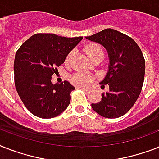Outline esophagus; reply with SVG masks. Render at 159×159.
<instances>
[{"label":"esophagus","instance_id":"obj_1","mask_svg":"<svg viewBox=\"0 0 159 159\" xmlns=\"http://www.w3.org/2000/svg\"><path fill=\"white\" fill-rule=\"evenodd\" d=\"M77 88H79V89H82V91H86V92H88L89 90H87L86 88H85V87H82V86H77Z\"/></svg>","mask_w":159,"mask_h":159}]
</instances>
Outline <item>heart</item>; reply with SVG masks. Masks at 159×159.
Returning a JSON list of instances; mask_svg holds the SVG:
<instances>
[{
  "instance_id": "b5f03b06",
  "label": "heart",
  "mask_w": 159,
  "mask_h": 159,
  "mask_svg": "<svg viewBox=\"0 0 159 159\" xmlns=\"http://www.w3.org/2000/svg\"><path fill=\"white\" fill-rule=\"evenodd\" d=\"M85 52L89 59L95 57L98 55H103V50L101 47L97 44H89L85 47ZM73 55V51H71L66 57V62L69 61ZM92 77L89 73H82V72H78V73L73 74L71 77V82L74 85L77 86H82V87H86L88 86L92 82Z\"/></svg>"
}]
</instances>
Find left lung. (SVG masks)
Segmentation results:
<instances>
[{
	"mask_svg": "<svg viewBox=\"0 0 159 159\" xmlns=\"http://www.w3.org/2000/svg\"><path fill=\"white\" fill-rule=\"evenodd\" d=\"M104 47L109 55V68L100 84L109 85V91L102 94L92 109L100 116L117 118L124 115L139 97L144 78L145 62L141 50L131 37L106 28L86 37Z\"/></svg>",
	"mask_w": 159,
	"mask_h": 159,
	"instance_id": "left-lung-1",
	"label": "left lung"
}]
</instances>
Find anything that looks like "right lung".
<instances>
[{
    "label": "right lung",
    "instance_id": "1",
    "mask_svg": "<svg viewBox=\"0 0 159 159\" xmlns=\"http://www.w3.org/2000/svg\"><path fill=\"white\" fill-rule=\"evenodd\" d=\"M83 37H64L51 33H37L29 37L17 50L14 63L16 91L33 115L52 118L70 104L75 87L68 81L53 84L56 67L64 64Z\"/></svg>",
    "mask_w": 159,
    "mask_h": 159
}]
</instances>
